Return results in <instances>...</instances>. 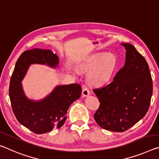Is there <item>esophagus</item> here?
<instances>
[{
	"label": "esophagus",
	"mask_w": 159,
	"mask_h": 159,
	"mask_svg": "<svg viewBox=\"0 0 159 159\" xmlns=\"http://www.w3.org/2000/svg\"><path fill=\"white\" fill-rule=\"evenodd\" d=\"M82 95L84 97H87L88 95H90V90H89L87 87H84L82 90Z\"/></svg>",
	"instance_id": "esophagus-1"
}]
</instances>
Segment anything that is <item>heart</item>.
<instances>
[{
	"label": "heart",
	"mask_w": 159,
	"mask_h": 159,
	"mask_svg": "<svg viewBox=\"0 0 159 159\" xmlns=\"http://www.w3.org/2000/svg\"><path fill=\"white\" fill-rule=\"evenodd\" d=\"M117 65V58L113 53L100 52L84 58L78 64L80 70H89L88 80L90 84L101 85L111 79Z\"/></svg>",
	"instance_id": "heart-1"
}]
</instances>
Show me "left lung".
<instances>
[{
  "instance_id": "8db88e82",
  "label": "left lung",
  "mask_w": 159,
  "mask_h": 159,
  "mask_svg": "<svg viewBox=\"0 0 159 159\" xmlns=\"http://www.w3.org/2000/svg\"><path fill=\"white\" fill-rule=\"evenodd\" d=\"M126 49L125 66L105 86L93 90L100 101L94 119L102 129L122 132L144 117L153 92L152 75L147 61L132 44Z\"/></svg>"
}]
</instances>
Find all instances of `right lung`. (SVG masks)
<instances>
[{"label":"right lung","mask_w":159,"mask_h":159,"mask_svg":"<svg viewBox=\"0 0 159 159\" xmlns=\"http://www.w3.org/2000/svg\"><path fill=\"white\" fill-rule=\"evenodd\" d=\"M59 63V57L51 50L35 48L20 56L12 74L9 96L12 111L17 121L35 134H44L61 127L66 120L69 106L81 95L80 85L72 84L57 85L40 100L26 96L21 82L30 65L44 64L56 69Z\"/></svg>","instance_id":"add662e5"}]
</instances>
